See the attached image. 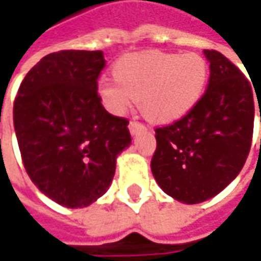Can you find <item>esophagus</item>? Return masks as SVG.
I'll use <instances>...</instances> for the list:
<instances>
[{
  "instance_id": "34e87169",
  "label": "esophagus",
  "mask_w": 261,
  "mask_h": 261,
  "mask_svg": "<svg viewBox=\"0 0 261 261\" xmlns=\"http://www.w3.org/2000/svg\"><path fill=\"white\" fill-rule=\"evenodd\" d=\"M128 130H130L131 134H137L139 131L145 130V125H143V124H140V122L131 121L130 124H128Z\"/></svg>"
}]
</instances>
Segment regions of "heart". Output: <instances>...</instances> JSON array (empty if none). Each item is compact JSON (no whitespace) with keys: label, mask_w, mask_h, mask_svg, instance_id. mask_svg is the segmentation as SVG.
Wrapping results in <instances>:
<instances>
[{"label":"heart","mask_w":261,"mask_h":261,"mask_svg":"<svg viewBox=\"0 0 261 261\" xmlns=\"http://www.w3.org/2000/svg\"><path fill=\"white\" fill-rule=\"evenodd\" d=\"M114 76L116 81L101 80L97 84L106 111L124 115L139 100L149 119L168 124L188 115L201 100L208 65L196 53L127 54L115 63Z\"/></svg>","instance_id":"heart-1"}]
</instances>
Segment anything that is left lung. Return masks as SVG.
I'll return each mask as SVG.
<instances>
[{"instance_id":"left-lung-1","label":"left lung","mask_w":261,"mask_h":261,"mask_svg":"<svg viewBox=\"0 0 261 261\" xmlns=\"http://www.w3.org/2000/svg\"><path fill=\"white\" fill-rule=\"evenodd\" d=\"M204 56L210 62L205 94L188 115L155 130L150 161L160 188L183 204L204 202L235 180L253 139L250 81L222 53L204 50Z\"/></svg>"}]
</instances>
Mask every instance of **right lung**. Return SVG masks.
Returning a JSON list of instances; mask_svg holds the SVG:
<instances>
[{
  "instance_id": "1",
  "label": "right lung",
  "mask_w": 261,
  "mask_h": 261,
  "mask_svg": "<svg viewBox=\"0 0 261 261\" xmlns=\"http://www.w3.org/2000/svg\"><path fill=\"white\" fill-rule=\"evenodd\" d=\"M103 51L47 54L28 72L13 121L28 176L47 198L84 208L109 189L118 155L131 145L128 121L97 94Z\"/></svg>"
}]
</instances>
